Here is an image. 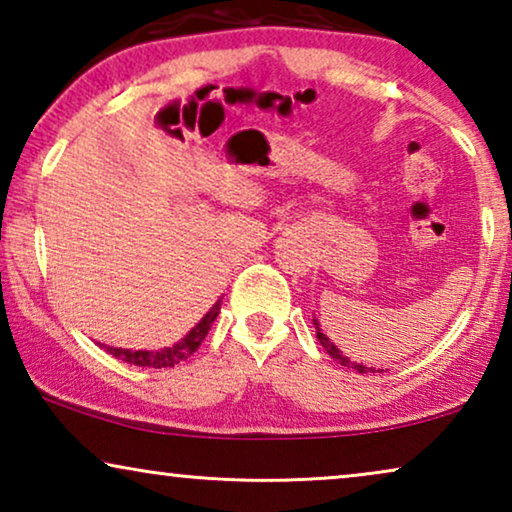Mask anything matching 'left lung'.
I'll list each match as a JSON object with an SVG mask.
<instances>
[{"mask_svg": "<svg viewBox=\"0 0 512 512\" xmlns=\"http://www.w3.org/2000/svg\"><path fill=\"white\" fill-rule=\"evenodd\" d=\"M314 328H317V338H319V342H321V347H324L326 352H328V356H333V359H335V361H340L342 366L359 370V373H375V368H366V366H363V363H354V361H349L347 356H342V352H340L338 347L333 345L331 338H326V335L321 333V328H319V321H317V319H314ZM377 373H382V370H377Z\"/></svg>", "mask_w": 512, "mask_h": 512, "instance_id": "1", "label": "left lung"}]
</instances>
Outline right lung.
<instances>
[{
	"instance_id": "obj_1",
	"label": "right lung",
	"mask_w": 512,
	"mask_h": 512,
	"mask_svg": "<svg viewBox=\"0 0 512 512\" xmlns=\"http://www.w3.org/2000/svg\"><path fill=\"white\" fill-rule=\"evenodd\" d=\"M219 310H221V300H216L212 310H209L205 317H202L198 324H195V328L188 331L186 338L179 340L177 345H172V347L158 349V352H146V349H137V352H132V349H123V347H107V352L114 354L116 359H121L125 363H132V366L172 368V366H177L179 361H186L188 356H191L195 349L202 345V340H205L207 331L212 328L214 319L219 317Z\"/></svg>"
}]
</instances>
